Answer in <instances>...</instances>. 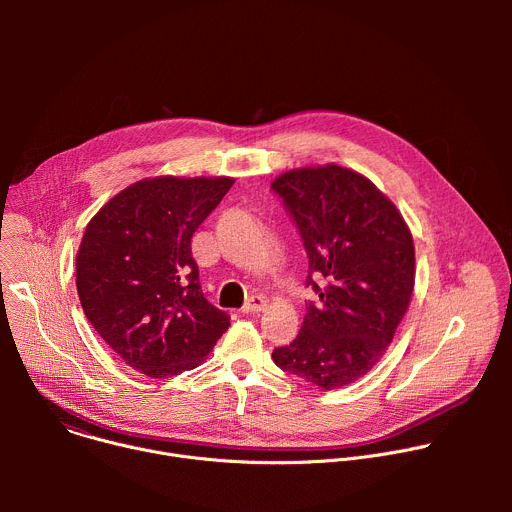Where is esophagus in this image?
<instances>
[{
	"mask_svg": "<svg viewBox=\"0 0 512 512\" xmlns=\"http://www.w3.org/2000/svg\"><path fill=\"white\" fill-rule=\"evenodd\" d=\"M265 306H267V302H265V298L263 296H251L247 302H245V306L241 308V312L243 314H259V312H263L265 310Z\"/></svg>",
	"mask_w": 512,
	"mask_h": 512,
	"instance_id": "34e87169",
	"label": "esophagus"
}]
</instances>
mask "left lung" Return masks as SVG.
<instances>
[{
    "mask_svg": "<svg viewBox=\"0 0 512 512\" xmlns=\"http://www.w3.org/2000/svg\"><path fill=\"white\" fill-rule=\"evenodd\" d=\"M308 253L306 304L294 342L273 350L285 373L326 391L367 375L391 344L415 283V247L395 204L336 164L275 178Z\"/></svg>",
    "mask_w": 512,
    "mask_h": 512,
    "instance_id": "left-lung-1",
    "label": "left lung"
}]
</instances>
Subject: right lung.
Instances as JSON below:
<instances>
[{
  "instance_id": "obj_1",
  "label": "right lung",
  "mask_w": 512,
  "mask_h": 512,
  "mask_svg": "<svg viewBox=\"0 0 512 512\" xmlns=\"http://www.w3.org/2000/svg\"><path fill=\"white\" fill-rule=\"evenodd\" d=\"M235 180H141L87 225L77 291L95 332L131 369L166 379L202 362L231 316L202 294L190 239Z\"/></svg>"
}]
</instances>
